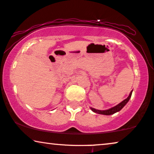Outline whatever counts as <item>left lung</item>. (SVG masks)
Wrapping results in <instances>:
<instances>
[{"instance_id": "8db88e82", "label": "left lung", "mask_w": 154, "mask_h": 154, "mask_svg": "<svg viewBox=\"0 0 154 154\" xmlns=\"http://www.w3.org/2000/svg\"><path fill=\"white\" fill-rule=\"evenodd\" d=\"M132 90L131 92L130 93V95L128 98H126V99H125L124 101H122V102H120V103L118 104V105H116V106H114V107H112L109 108V109H107V110H97V109H95V108H91L90 107V109H91L92 111L96 112V113H98V114H101V115H106V116H110V115H112L114 113H116L117 112H119L120 110L122 109V108L124 107L126 105L127 103H128V102L129 101V100L131 98V96H132Z\"/></svg>"}]
</instances>
